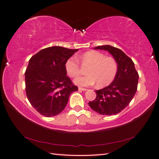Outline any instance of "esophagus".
Instances as JSON below:
<instances>
[{"label":"esophagus","instance_id":"obj_1","mask_svg":"<svg viewBox=\"0 0 159 159\" xmlns=\"http://www.w3.org/2000/svg\"><path fill=\"white\" fill-rule=\"evenodd\" d=\"M78 90L79 91H85L87 90V89H85V88H82V87H79L78 88Z\"/></svg>","mask_w":159,"mask_h":159}]
</instances>
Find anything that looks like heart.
I'll list each match as a JSON object with an SVG mask.
<instances>
[{
	"label": "heart",
	"mask_w": 159,
	"mask_h": 159,
	"mask_svg": "<svg viewBox=\"0 0 159 159\" xmlns=\"http://www.w3.org/2000/svg\"><path fill=\"white\" fill-rule=\"evenodd\" d=\"M80 60L84 65H89L85 76L78 77L74 82L82 86H92L97 84L99 87L110 84L116 76L118 64L113 57H106L103 53L90 50L80 56ZM65 69L68 76L75 77L81 73L78 61L71 57L65 63Z\"/></svg>",
	"instance_id": "1"
}]
</instances>
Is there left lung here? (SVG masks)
I'll list each match as a JSON object with an SVG mask.
<instances>
[{"instance_id":"8db88e82","label":"left lung","mask_w":159,"mask_h":159,"mask_svg":"<svg viewBox=\"0 0 159 159\" xmlns=\"http://www.w3.org/2000/svg\"><path fill=\"white\" fill-rule=\"evenodd\" d=\"M94 49L109 52L118 64V72L109 86L95 91L96 98L89 104L101 115H116L127 107L136 94L139 74L131 59L121 50L109 45L97 46Z\"/></svg>"}]
</instances>
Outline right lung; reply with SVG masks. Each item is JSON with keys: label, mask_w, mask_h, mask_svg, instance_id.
I'll use <instances>...</instances> for the list:
<instances>
[{"label": "right lung", "mask_w": 159, "mask_h": 159, "mask_svg": "<svg viewBox=\"0 0 159 159\" xmlns=\"http://www.w3.org/2000/svg\"><path fill=\"white\" fill-rule=\"evenodd\" d=\"M78 49L52 46L32 56L25 73L27 98L32 106L46 117L58 115L77 91L66 75L65 63Z\"/></svg>", "instance_id": "add662e5"}]
</instances>
